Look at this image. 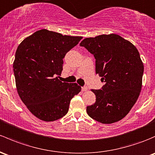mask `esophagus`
Wrapping results in <instances>:
<instances>
[{
  "label": "esophagus",
  "mask_w": 155,
  "mask_h": 155,
  "mask_svg": "<svg viewBox=\"0 0 155 155\" xmlns=\"http://www.w3.org/2000/svg\"><path fill=\"white\" fill-rule=\"evenodd\" d=\"M82 91H87V87L84 86V87H82Z\"/></svg>",
  "instance_id": "1"
}]
</instances>
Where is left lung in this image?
I'll use <instances>...</instances> for the list:
<instances>
[{
	"mask_svg": "<svg viewBox=\"0 0 155 155\" xmlns=\"http://www.w3.org/2000/svg\"><path fill=\"white\" fill-rule=\"evenodd\" d=\"M81 47L96 59V73L105 82L102 88L92 90L94 105L87 113L104 124L116 123L126 116L139 97L144 67L137 49L116 34L84 38Z\"/></svg>",
	"mask_w": 155,
	"mask_h": 155,
	"instance_id": "left-lung-1",
	"label": "left lung"
}]
</instances>
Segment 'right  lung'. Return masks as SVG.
Returning <instances> with one entry per match:
<instances>
[{"mask_svg":"<svg viewBox=\"0 0 155 155\" xmlns=\"http://www.w3.org/2000/svg\"><path fill=\"white\" fill-rule=\"evenodd\" d=\"M82 38L41 30L18 47L13 63L18 93L31 113L43 121L66 115L71 100L81 91L76 83L62 82L58 77L66 53Z\"/></svg>","mask_w":155,"mask_h":155,"instance_id":"add662e5","label":"right lung"}]
</instances>
